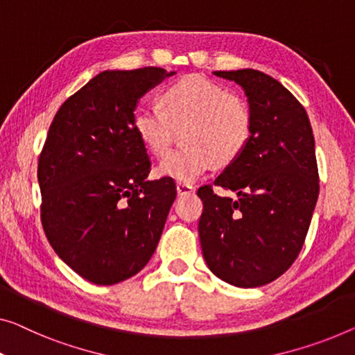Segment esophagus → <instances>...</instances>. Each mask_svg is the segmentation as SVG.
I'll use <instances>...</instances> for the list:
<instances>
[{
	"mask_svg": "<svg viewBox=\"0 0 355 355\" xmlns=\"http://www.w3.org/2000/svg\"><path fill=\"white\" fill-rule=\"evenodd\" d=\"M177 193H178L180 196H183V194H191V193H194V187H193V184L178 182V183H177Z\"/></svg>",
	"mask_w": 355,
	"mask_h": 355,
	"instance_id": "1",
	"label": "esophagus"
}]
</instances>
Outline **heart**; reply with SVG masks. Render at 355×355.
I'll return each instance as SVG.
<instances>
[{
  "mask_svg": "<svg viewBox=\"0 0 355 355\" xmlns=\"http://www.w3.org/2000/svg\"><path fill=\"white\" fill-rule=\"evenodd\" d=\"M161 107L144 103L135 110L134 127L148 150L161 156L183 130L187 145L171 151L157 166L162 177L191 183L209 168L230 166L253 134L252 111L244 100L204 76L180 79L162 94Z\"/></svg>",
  "mask_w": 355,
  "mask_h": 355,
  "instance_id": "obj_1",
  "label": "heart"
}]
</instances>
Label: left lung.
<instances>
[{"instance_id":"1","label":"left lung","mask_w":355,"mask_h":355,"mask_svg":"<svg viewBox=\"0 0 355 355\" xmlns=\"http://www.w3.org/2000/svg\"><path fill=\"white\" fill-rule=\"evenodd\" d=\"M244 89L253 118L250 144L211 184L198 189L204 210L199 239L216 277L261 287L287 271L301 252L319 196L313 127L293 94L258 70L214 71Z\"/></svg>"}]
</instances>
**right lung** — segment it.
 <instances>
[{
    "instance_id": "obj_1",
    "label": "right lung",
    "mask_w": 355,
    "mask_h": 355,
    "mask_svg": "<svg viewBox=\"0 0 355 355\" xmlns=\"http://www.w3.org/2000/svg\"><path fill=\"white\" fill-rule=\"evenodd\" d=\"M164 68L107 70L63 102L38 161L41 221L68 266L113 285L150 261L177 196L172 178L146 180L145 144L134 127L139 100Z\"/></svg>"
}]
</instances>
